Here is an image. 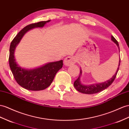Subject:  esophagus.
Returning a JSON list of instances; mask_svg holds the SVG:
<instances>
[{"instance_id": "34e87169", "label": "esophagus", "mask_w": 129, "mask_h": 129, "mask_svg": "<svg viewBox=\"0 0 129 129\" xmlns=\"http://www.w3.org/2000/svg\"><path fill=\"white\" fill-rule=\"evenodd\" d=\"M76 62V59L74 57H67L64 60V64L65 66H70Z\"/></svg>"}]
</instances>
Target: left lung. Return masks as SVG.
<instances>
[{
  "label": "left lung",
  "instance_id": "obj_1",
  "mask_svg": "<svg viewBox=\"0 0 129 129\" xmlns=\"http://www.w3.org/2000/svg\"><path fill=\"white\" fill-rule=\"evenodd\" d=\"M111 40L115 43V44L117 45L119 49V51H120L119 46L118 42L117 41V40L115 39L112 35L111 36ZM120 58L119 62L118 68L117 69L116 72H115V74L113 76H112V77L111 79H110V80L101 83L93 84H91L89 85H85L82 84L80 81V77L82 74V70H81L80 76H79V77H78L77 80L74 82V85L75 88H76V89L77 91L81 92L82 93L87 94H96L99 93V92H100L102 90H105V89L107 88L109 86H110V85L113 83V82L115 80V77H116L117 74L118 73V71L119 70V67L120 65Z\"/></svg>",
  "mask_w": 129,
  "mask_h": 129
}]
</instances>
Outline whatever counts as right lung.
<instances>
[{
	"label": "right lung",
	"instance_id": "right-lung-1",
	"mask_svg": "<svg viewBox=\"0 0 129 129\" xmlns=\"http://www.w3.org/2000/svg\"><path fill=\"white\" fill-rule=\"evenodd\" d=\"M49 21L50 20L41 21L26 26L18 33L10 44L9 58L10 68L17 83L26 89L36 91L47 88L53 81L57 72L63 65L62 60H61L49 62L40 68L33 70H26L18 66L15 60V48L25 33L33 28L43 27L46 23Z\"/></svg>",
	"mask_w": 129,
	"mask_h": 129
}]
</instances>
